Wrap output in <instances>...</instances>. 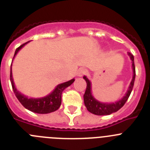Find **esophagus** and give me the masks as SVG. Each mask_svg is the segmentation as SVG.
I'll return each instance as SVG.
<instances>
[{"instance_id":"1","label":"esophagus","mask_w":150,"mask_h":150,"mask_svg":"<svg viewBox=\"0 0 150 150\" xmlns=\"http://www.w3.org/2000/svg\"><path fill=\"white\" fill-rule=\"evenodd\" d=\"M86 74V70L85 68H79L77 71V76H83L84 74Z\"/></svg>"}]
</instances>
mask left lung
I'll return each mask as SVG.
<instances>
[{"label": "left lung", "instance_id": "8db88e82", "mask_svg": "<svg viewBox=\"0 0 150 150\" xmlns=\"http://www.w3.org/2000/svg\"><path fill=\"white\" fill-rule=\"evenodd\" d=\"M130 59L132 60V70H133V77H132V81L130 83L129 87L128 88V91L125 93V96L122 97V98L117 100L116 102L112 103H102V102L98 101L95 99L91 93V83L89 79L86 76H83V79L86 80L87 84L86 89L85 91V94L83 95L84 98V104L85 106L86 107L88 111L98 116H106V115H110L112 112H115L118 111L120 108L124 106L125 102L127 101L128 98H129L131 92L132 91V88L134 86L135 79V67H134V56L132 54L128 52Z\"/></svg>", "mask_w": 150, "mask_h": 150}]
</instances>
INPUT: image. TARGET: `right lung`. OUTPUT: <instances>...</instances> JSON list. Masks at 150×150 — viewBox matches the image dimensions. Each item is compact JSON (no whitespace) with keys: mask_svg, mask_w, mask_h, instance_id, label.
<instances>
[{"mask_svg":"<svg viewBox=\"0 0 150 150\" xmlns=\"http://www.w3.org/2000/svg\"><path fill=\"white\" fill-rule=\"evenodd\" d=\"M30 41L27 43H24L22 46H20L16 50L14 57H13V61L18 53V51L23 47L27 43H28ZM75 79H72L69 81L65 83L59 84L55 87V89L52 91L51 93L47 95L46 96L42 97V98H28L26 95L22 94L19 91H18L16 87L15 86V83L13 81V73H12V64L10 67V81H11L12 87H13V91L15 93L16 96L19 100L21 104L25 107L26 109L31 112H36V113H40V114H46V113H50V112H54L57 110L60 107L62 104V91L65 89L67 87L70 86L71 84L74 82Z\"/></svg>","mask_w":150,"mask_h":150,"instance_id":"obj_1","label":"right lung"}]
</instances>
